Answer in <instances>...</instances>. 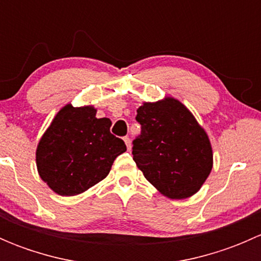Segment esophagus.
<instances>
[{
    "label": "esophagus",
    "instance_id": "esophagus-1",
    "mask_svg": "<svg viewBox=\"0 0 261 261\" xmlns=\"http://www.w3.org/2000/svg\"><path fill=\"white\" fill-rule=\"evenodd\" d=\"M123 141H125V144H126V146H127V149L130 150L131 149V140H130V138H128V136H125V138H123Z\"/></svg>",
    "mask_w": 261,
    "mask_h": 261
}]
</instances>
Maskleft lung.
I'll return each mask as SVG.
<instances>
[{"label":"left lung","instance_id":"left-lung-1","mask_svg":"<svg viewBox=\"0 0 261 261\" xmlns=\"http://www.w3.org/2000/svg\"><path fill=\"white\" fill-rule=\"evenodd\" d=\"M136 112L141 134L134 140L133 155L144 177L170 199L197 193L213 165L211 141L204 128L173 97L144 102Z\"/></svg>","mask_w":261,"mask_h":261}]
</instances>
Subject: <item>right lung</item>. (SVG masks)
I'll use <instances>...</instances> for the list:
<instances>
[{"instance_id":"add662e5","label":"right lung","mask_w":261,"mask_h":261,"mask_svg":"<svg viewBox=\"0 0 261 261\" xmlns=\"http://www.w3.org/2000/svg\"><path fill=\"white\" fill-rule=\"evenodd\" d=\"M93 106L68 103L55 115L36 147L40 178L60 196H77L109 175L115 159L126 151L110 133V118H97Z\"/></svg>"}]
</instances>
